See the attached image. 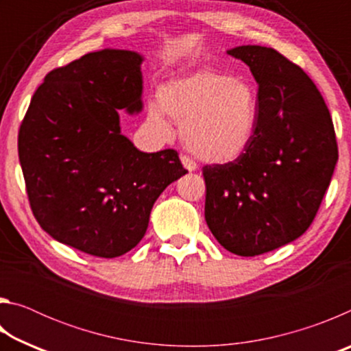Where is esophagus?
Here are the masks:
<instances>
[{
  "label": "esophagus",
  "mask_w": 351,
  "mask_h": 351,
  "mask_svg": "<svg viewBox=\"0 0 351 351\" xmlns=\"http://www.w3.org/2000/svg\"><path fill=\"white\" fill-rule=\"evenodd\" d=\"M181 162H182V165H184V169L189 170V171H195V170H197V162H195L192 158L186 156V154H182V156H181Z\"/></svg>",
  "instance_id": "obj_1"
}]
</instances>
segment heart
<instances>
[{
  "label": "heart",
  "instance_id": "1",
  "mask_svg": "<svg viewBox=\"0 0 351 351\" xmlns=\"http://www.w3.org/2000/svg\"><path fill=\"white\" fill-rule=\"evenodd\" d=\"M258 112V91L245 77L199 69L162 83L156 104L148 106V121L167 134L171 117L181 123L184 145L195 156L229 164L251 145Z\"/></svg>",
  "mask_w": 351,
  "mask_h": 351
}]
</instances>
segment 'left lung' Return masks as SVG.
Returning a JSON list of instances; mask_svg holds the SVG:
<instances>
[{
    "mask_svg": "<svg viewBox=\"0 0 351 351\" xmlns=\"http://www.w3.org/2000/svg\"><path fill=\"white\" fill-rule=\"evenodd\" d=\"M258 85L255 136L234 162L206 165V223L229 252L254 257L313 223L337 162L330 111L313 80L272 47L237 46Z\"/></svg>",
    "mask_w": 351,
    "mask_h": 351,
    "instance_id": "left-lung-1",
    "label": "left lung"
}]
</instances>
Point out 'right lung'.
Returning <instances> with one entry per match:
<instances>
[{
	"label": "right lung",
	"instance_id": "obj_1",
	"mask_svg": "<svg viewBox=\"0 0 351 351\" xmlns=\"http://www.w3.org/2000/svg\"><path fill=\"white\" fill-rule=\"evenodd\" d=\"M144 57L127 49L90 52L51 71L19 133L29 203L45 232L102 258L144 239L154 201L187 173L175 150L144 153L121 133L139 114Z\"/></svg>",
	"mask_w": 351,
	"mask_h": 351
}]
</instances>
